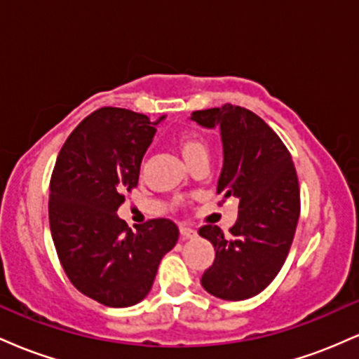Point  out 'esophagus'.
<instances>
[{
  "label": "esophagus",
  "mask_w": 359,
  "mask_h": 359,
  "mask_svg": "<svg viewBox=\"0 0 359 359\" xmlns=\"http://www.w3.org/2000/svg\"><path fill=\"white\" fill-rule=\"evenodd\" d=\"M180 234H182L184 240H192V238L197 236L196 229L189 228V226H180Z\"/></svg>",
  "instance_id": "34e87169"
}]
</instances>
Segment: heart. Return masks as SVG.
<instances>
[{
	"mask_svg": "<svg viewBox=\"0 0 359 359\" xmlns=\"http://www.w3.org/2000/svg\"><path fill=\"white\" fill-rule=\"evenodd\" d=\"M177 148L187 163H192L199 156H208V143L201 135L194 133V131L180 133L177 137Z\"/></svg>",
	"mask_w": 359,
	"mask_h": 359,
	"instance_id": "heart-1",
	"label": "heart"
}]
</instances>
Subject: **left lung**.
<instances>
[{"label": "left lung", "mask_w": 359, "mask_h": 359, "mask_svg": "<svg viewBox=\"0 0 359 359\" xmlns=\"http://www.w3.org/2000/svg\"><path fill=\"white\" fill-rule=\"evenodd\" d=\"M192 119L221 128L224 163L216 192L221 203H240L229 234L212 224L199 229L216 250L201 283L214 297L250 299L270 285L290 251L300 214L297 172L278 135L253 111L224 104L194 111Z\"/></svg>", "instance_id": "obj_1"}]
</instances>
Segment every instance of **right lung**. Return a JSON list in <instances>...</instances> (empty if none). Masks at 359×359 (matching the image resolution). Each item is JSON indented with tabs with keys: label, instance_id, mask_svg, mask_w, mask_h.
I'll use <instances>...</instances> for the list:
<instances>
[{
	"label": "right lung",
	"instance_id": "obj_1",
	"mask_svg": "<svg viewBox=\"0 0 359 359\" xmlns=\"http://www.w3.org/2000/svg\"><path fill=\"white\" fill-rule=\"evenodd\" d=\"M155 125L130 109H96L69 135L53 167L48 221L57 257L72 285L102 306L145 299L160 259L179 240L165 217L131 231L116 214L138 185Z\"/></svg>",
	"mask_w": 359,
	"mask_h": 359
}]
</instances>
